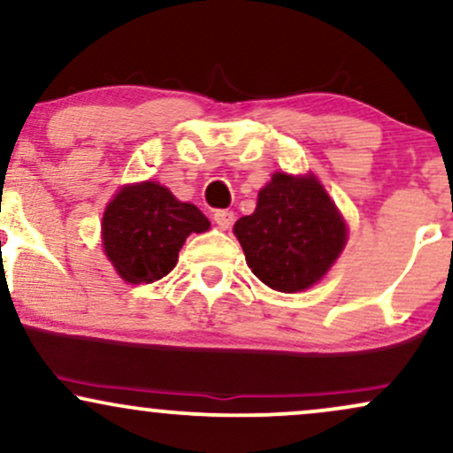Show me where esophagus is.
Returning <instances> with one entry per match:
<instances>
[{
  "mask_svg": "<svg viewBox=\"0 0 453 453\" xmlns=\"http://www.w3.org/2000/svg\"><path fill=\"white\" fill-rule=\"evenodd\" d=\"M212 219H215L219 230H227V227L234 223V212L232 211H217L215 215H212Z\"/></svg>",
  "mask_w": 453,
  "mask_h": 453,
  "instance_id": "obj_1",
  "label": "esophagus"
}]
</instances>
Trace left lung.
Here are the masks:
<instances>
[{
	"label": "left lung",
	"instance_id": "1",
	"mask_svg": "<svg viewBox=\"0 0 453 453\" xmlns=\"http://www.w3.org/2000/svg\"><path fill=\"white\" fill-rule=\"evenodd\" d=\"M234 234L253 274L285 294L315 285L347 242L345 219L313 174L274 173Z\"/></svg>",
	"mask_w": 453,
	"mask_h": 453
}]
</instances>
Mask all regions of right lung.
I'll return each instance as SVG.
<instances>
[{"label":"right lung","mask_w":453,"mask_h":453,"mask_svg":"<svg viewBox=\"0 0 453 453\" xmlns=\"http://www.w3.org/2000/svg\"><path fill=\"white\" fill-rule=\"evenodd\" d=\"M209 227L197 206L176 200L155 180H144L123 187L106 206L102 244L123 280L153 283L176 266L187 236Z\"/></svg>","instance_id":"obj_1"}]
</instances>
